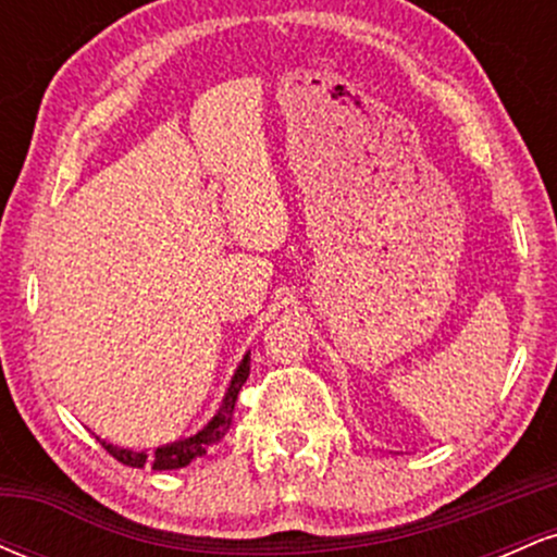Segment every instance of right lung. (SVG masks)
<instances>
[{
  "label": "right lung",
  "instance_id": "obj_1",
  "mask_svg": "<svg viewBox=\"0 0 557 557\" xmlns=\"http://www.w3.org/2000/svg\"><path fill=\"white\" fill-rule=\"evenodd\" d=\"M248 374H251V356L246 354L243 356V361L238 363V369H235L233 380H230V387H227L225 398H222L220 411L214 413L212 421H209L201 432L190 434V437L177 440V443H170V445H162V447H157V450H149V453L127 450V447H117L101 437H96V440H99L101 447H104L112 458H117V461L125 466H133V469H144V466H151L154 471L183 469V466L194 463V461H198V458L207 456L209 447L216 445L222 437H225L230 424H233L235 400H238V393H240L243 382L248 380Z\"/></svg>",
  "mask_w": 557,
  "mask_h": 557
}]
</instances>
